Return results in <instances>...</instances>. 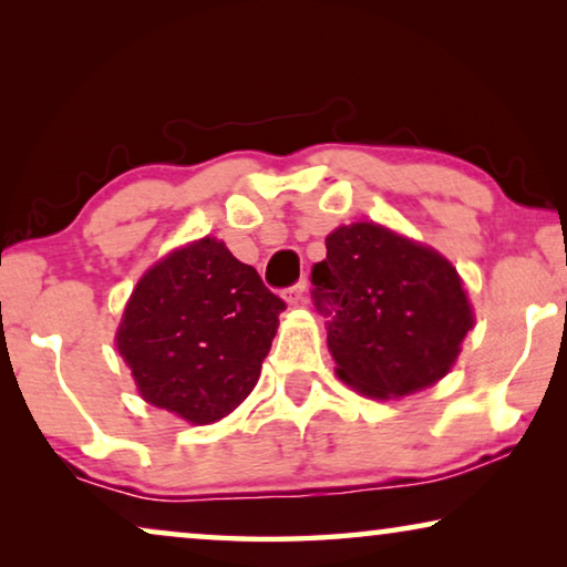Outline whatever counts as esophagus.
<instances>
[{
	"label": "esophagus",
	"instance_id": "34e87169",
	"mask_svg": "<svg viewBox=\"0 0 567 567\" xmlns=\"http://www.w3.org/2000/svg\"><path fill=\"white\" fill-rule=\"evenodd\" d=\"M284 299H286V305H291V307L305 305V301H307V284L301 281L297 286H291V289L284 293Z\"/></svg>",
	"mask_w": 567,
	"mask_h": 567
}]
</instances>
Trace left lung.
<instances>
[{
    "label": "left lung",
    "mask_w": 567,
    "mask_h": 567,
    "mask_svg": "<svg viewBox=\"0 0 567 567\" xmlns=\"http://www.w3.org/2000/svg\"><path fill=\"white\" fill-rule=\"evenodd\" d=\"M324 245L312 284L317 305L336 309L328 348L340 382L371 400L441 382L475 324L452 260L377 221L340 224Z\"/></svg>",
    "instance_id": "1"
}]
</instances>
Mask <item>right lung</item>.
<instances>
[{"label":"right lung","mask_w":567,"mask_h":567,"mask_svg":"<svg viewBox=\"0 0 567 567\" xmlns=\"http://www.w3.org/2000/svg\"><path fill=\"white\" fill-rule=\"evenodd\" d=\"M286 305L212 235L144 270L115 348L138 398L190 425L227 417L260 379Z\"/></svg>","instance_id":"right-lung-1"}]
</instances>
